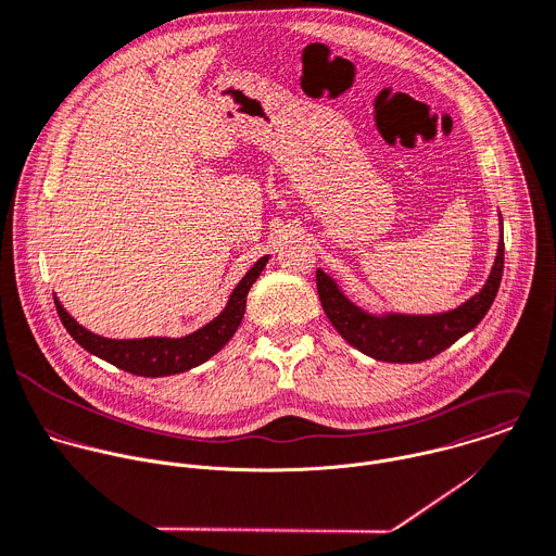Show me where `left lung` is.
<instances>
[{
  "mask_svg": "<svg viewBox=\"0 0 556 556\" xmlns=\"http://www.w3.org/2000/svg\"><path fill=\"white\" fill-rule=\"evenodd\" d=\"M503 268L505 240L501 236L494 268L481 292H477L457 309L429 316L368 314L351 303L340 286L320 268L316 270V286L327 318L351 346L379 362L416 364L440 355L485 318L498 294Z\"/></svg>",
  "mask_w": 556,
  "mask_h": 556,
  "instance_id": "1",
  "label": "left lung"
}]
</instances>
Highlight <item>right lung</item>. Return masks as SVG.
<instances>
[{"label":"right lung","instance_id":"right-lung-1","mask_svg":"<svg viewBox=\"0 0 556 556\" xmlns=\"http://www.w3.org/2000/svg\"><path fill=\"white\" fill-rule=\"evenodd\" d=\"M266 262H268V255L260 257L253 264V268L233 288L225 309L214 320H210L205 327L184 338H140V340L101 338L84 329L79 323H75V318L68 316V312L60 305L55 296H53V303L68 336L90 355H97L99 359L138 377H168V375L186 372L207 362L233 338L244 316L247 294L255 283V279L260 277V273L264 270Z\"/></svg>","mask_w":556,"mask_h":556}]
</instances>
